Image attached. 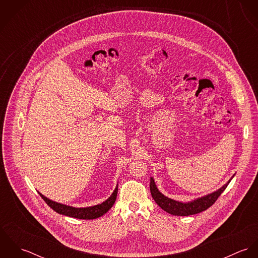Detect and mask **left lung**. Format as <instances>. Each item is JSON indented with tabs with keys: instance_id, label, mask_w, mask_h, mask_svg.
I'll return each instance as SVG.
<instances>
[{
	"instance_id": "8db88e82",
	"label": "left lung",
	"mask_w": 258,
	"mask_h": 258,
	"mask_svg": "<svg viewBox=\"0 0 258 258\" xmlns=\"http://www.w3.org/2000/svg\"><path fill=\"white\" fill-rule=\"evenodd\" d=\"M234 175L228 180L226 184H223L219 189L216 191H213L209 195H206L204 197L198 198L196 200H192L187 203H183L179 201H175L173 199H170L166 196H164L157 187L155 184L154 179L151 177L150 180V190L151 195L156 202V204L165 212L173 215V216H180V217H186L196 215L199 213H202L206 210H208L210 207H212L215 202L218 200V198L221 195V192L225 189L227 184L232 180Z\"/></svg>"
}]
</instances>
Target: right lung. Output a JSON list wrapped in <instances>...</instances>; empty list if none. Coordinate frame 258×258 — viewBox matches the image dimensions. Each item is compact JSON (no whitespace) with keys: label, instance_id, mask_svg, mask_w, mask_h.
Here are the masks:
<instances>
[{"label":"right lung","instance_id":"1","mask_svg":"<svg viewBox=\"0 0 258 258\" xmlns=\"http://www.w3.org/2000/svg\"><path fill=\"white\" fill-rule=\"evenodd\" d=\"M117 191H118V184L116 185L115 189L113 190L112 195L105 202H103L100 205H96L93 207H87V208H74L72 206H67V205L56 203L54 201L49 200L48 198L44 197L39 191H38V194L42 198V200L57 214L68 216L71 218L80 219V220H94V219L102 217L110 210L116 201Z\"/></svg>","mask_w":258,"mask_h":258}]
</instances>
